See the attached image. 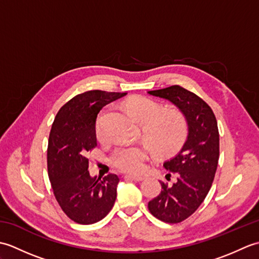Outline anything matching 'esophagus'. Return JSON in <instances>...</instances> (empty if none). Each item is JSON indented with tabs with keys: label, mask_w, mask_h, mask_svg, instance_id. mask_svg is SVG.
I'll return each instance as SVG.
<instances>
[{
	"label": "esophagus",
	"mask_w": 259,
	"mask_h": 259,
	"mask_svg": "<svg viewBox=\"0 0 259 259\" xmlns=\"http://www.w3.org/2000/svg\"><path fill=\"white\" fill-rule=\"evenodd\" d=\"M125 180H131V181H141L144 180L145 178L141 177V176H130V175H125L124 176Z\"/></svg>",
	"instance_id": "1"
}]
</instances>
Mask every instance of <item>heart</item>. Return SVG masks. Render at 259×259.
<instances>
[{
	"label": "heart",
	"mask_w": 259,
	"mask_h": 259,
	"mask_svg": "<svg viewBox=\"0 0 259 259\" xmlns=\"http://www.w3.org/2000/svg\"><path fill=\"white\" fill-rule=\"evenodd\" d=\"M130 112L142 123L145 139L158 155H167L184 144L188 133L185 115L176 109H162L149 98L136 97L126 103ZM96 135L103 139L101 122L98 119ZM150 149L146 146H120L110 156L114 167L129 174H139L145 169Z\"/></svg>",
	"instance_id": "1"
}]
</instances>
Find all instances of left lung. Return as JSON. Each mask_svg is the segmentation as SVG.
Segmentation results:
<instances>
[{
	"mask_svg": "<svg viewBox=\"0 0 259 259\" xmlns=\"http://www.w3.org/2000/svg\"><path fill=\"white\" fill-rule=\"evenodd\" d=\"M150 96L171 102L185 115L188 135L181 149L163 167L175 175L172 184L161 181V191L148 203L159 221L177 224L194 213L205 199L216 174L219 159V133L211 108L188 90L171 85L148 91Z\"/></svg>",
	"mask_w": 259,
	"mask_h": 259,
	"instance_id": "1",
	"label": "left lung"
}]
</instances>
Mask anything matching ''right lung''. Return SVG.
I'll use <instances>...</instances> for the list:
<instances>
[{"mask_svg": "<svg viewBox=\"0 0 259 259\" xmlns=\"http://www.w3.org/2000/svg\"><path fill=\"white\" fill-rule=\"evenodd\" d=\"M126 92L91 90L71 99L59 110L48 146V172L60 207L73 222L91 225L111 210L119 178L91 177L88 152L97 147L96 120L100 110Z\"/></svg>", "mask_w": 259, "mask_h": 259, "instance_id": "right-lung-1", "label": "right lung"}]
</instances>
